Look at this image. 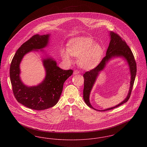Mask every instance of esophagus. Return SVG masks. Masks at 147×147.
Listing matches in <instances>:
<instances>
[{"mask_svg": "<svg viewBox=\"0 0 147 147\" xmlns=\"http://www.w3.org/2000/svg\"><path fill=\"white\" fill-rule=\"evenodd\" d=\"M78 73H79V71L78 70H75L74 71V72H73L74 75H76V74H78Z\"/></svg>", "mask_w": 147, "mask_h": 147, "instance_id": "34e87169", "label": "esophagus"}]
</instances>
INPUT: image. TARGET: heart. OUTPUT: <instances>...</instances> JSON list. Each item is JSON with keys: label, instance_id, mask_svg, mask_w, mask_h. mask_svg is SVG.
<instances>
[{"label": "heart", "instance_id": "b5f03b06", "mask_svg": "<svg viewBox=\"0 0 147 147\" xmlns=\"http://www.w3.org/2000/svg\"><path fill=\"white\" fill-rule=\"evenodd\" d=\"M103 54L102 46L89 36L73 38L68 43L67 49H63L61 51V55L64 62L72 63V56L79 57V64L87 70L96 68L100 63Z\"/></svg>", "mask_w": 147, "mask_h": 147}]
</instances>
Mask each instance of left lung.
<instances>
[{"label": "left lung", "instance_id": "8db88e82", "mask_svg": "<svg viewBox=\"0 0 147 147\" xmlns=\"http://www.w3.org/2000/svg\"><path fill=\"white\" fill-rule=\"evenodd\" d=\"M110 42L109 43V46L108 47L107 50L106 51V56L102 59L101 62L99 63V64L96 68H95L93 69H91L89 71L85 72L83 75L84 78L83 90V98L84 101L89 107L99 111H105L110 110L126 103L130 98L137 73V65L134 59L133 53L130 49V48L129 47V46L127 45L125 41L121 38V37L119 35L114 33L113 32H110ZM115 57H121L124 58L129 67L131 75V81L129 93L125 99L118 105L105 110L98 111L94 108L91 105L89 99L90 94L92 87L95 83L98 76L99 75V73L101 71L103 70L108 62L112 58Z\"/></svg>", "mask_w": 147, "mask_h": 147}]
</instances>
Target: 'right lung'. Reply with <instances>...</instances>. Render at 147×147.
I'll return each mask as SVG.
<instances>
[{"label": "right lung", "instance_id": "right-lung-1", "mask_svg": "<svg viewBox=\"0 0 147 147\" xmlns=\"http://www.w3.org/2000/svg\"><path fill=\"white\" fill-rule=\"evenodd\" d=\"M50 34L35 35L17 50L10 68V78L14 96L22 105L35 110H43L56 105L63 90V84L70 77L73 70H63L56 61L47 57L42 59L46 76L36 86H28L21 81L20 64L25 55L32 51L43 52L49 42Z\"/></svg>", "mask_w": 147, "mask_h": 147}]
</instances>
